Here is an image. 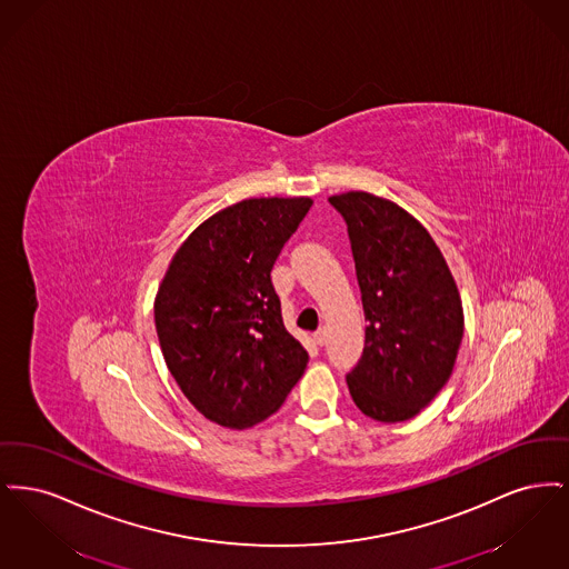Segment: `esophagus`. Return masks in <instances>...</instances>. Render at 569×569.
Here are the masks:
<instances>
[{
    "instance_id": "esophagus-1",
    "label": "esophagus",
    "mask_w": 569,
    "mask_h": 569,
    "mask_svg": "<svg viewBox=\"0 0 569 569\" xmlns=\"http://www.w3.org/2000/svg\"><path fill=\"white\" fill-rule=\"evenodd\" d=\"M313 339H316L318 346H325L326 341H328V330H326L325 326H320V328L313 332Z\"/></svg>"
}]
</instances>
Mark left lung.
<instances>
[{
	"label": "left lung",
	"mask_w": 569,
	"mask_h": 569,
	"mask_svg": "<svg viewBox=\"0 0 569 569\" xmlns=\"http://www.w3.org/2000/svg\"><path fill=\"white\" fill-rule=\"evenodd\" d=\"M328 200L348 223L367 320L350 395L365 416L406 422L452 376L465 328L457 281L429 230L397 202L369 191Z\"/></svg>",
	"instance_id": "left-lung-1"
}]
</instances>
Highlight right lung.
<instances>
[{"label":"right lung","instance_id":"obj_1","mask_svg":"<svg viewBox=\"0 0 569 569\" xmlns=\"http://www.w3.org/2000/svg\"><path fill=\"white\" fill-rule=\"evenodd\" d=\"M307 196L247 198L204 219L174 251L156 295L163 360L207 420L249 429L274 413L309 353L281 318L271 271L311 209Z\"/></svg>","mask_w":569,"mask_h":569}]
</instances>
